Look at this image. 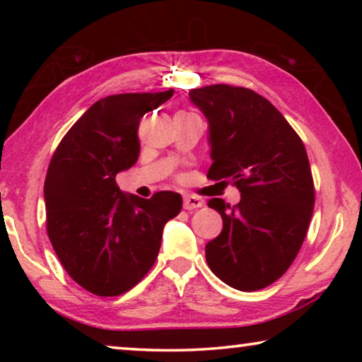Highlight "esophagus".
Returning <instances> with one entry per match:
<instances>
[{"instance_id":"obj_1","label":"esophagus","mask_w":362,"mask_h":362,"mask_svg":"<svg viewBox=\"0 0 362 362\" xmlns=\"http://www.w3.org/2000/svg\"><path fill=\"white\" fill-rule=\"evenodd\" d=\"M203 199L198 198V196L193 194H185L183 196V209L192 211V209H198V207L203 206Z\"/></svg>"}]
</instances>
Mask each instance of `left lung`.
<instances>
[{
	"mask_svg": "<svg viewBox=\"0 0 362 362\" xmlns=\"http://www.w3.org/2000/svg\"><path fill=\"white\" fill-rule=\"evenodd\" d=\"M207 119L212 164L207 177L230 179L241 201L207 206L223 220L206 244L212 273L238 291H259L279 279L296 259L315 206L305 145L265 97L246 88L214 84L189 90Z\"/></svg>",
	"mask_w": 362,
	"mask_h": 362,
	"instance_id": "8db88e82",
	"label": "left lung"
}]
</instances>
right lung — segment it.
<instances>
[{"mask_svg": "<svg viewBox=\"0 0 362 362\" xmlns=\"http://www.w3.org/2000/svg\"><path fill=\"white\" fill-rule=\"evenodd\" d=\"M173 94L169 89L97 100L65 134L49 164L47 236L65 272L95 296L132 289L156 260L164 225L182 209L179 193L145 199L116 185V175L139 159L140 119Z\"/></svg>", "mask_w": 362, "mask_h": 362, "instance_id": "right-lung-1", "label": "right lung"}]
</instances>
